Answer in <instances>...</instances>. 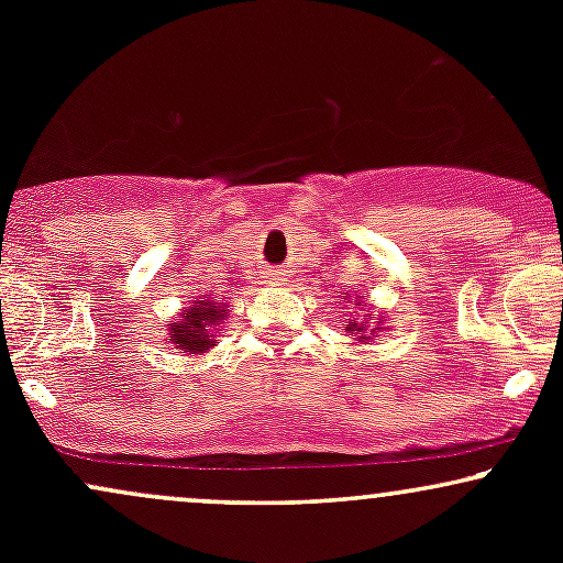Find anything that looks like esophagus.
I'll return each mask as SVG.
<instances>
[{
  "label": "esophagus",
  "mask_w": 563,
  "mask_h": 563,
  "mask_svg": "<svg viewBox=\"0 0 563 563\" xmlns=\"http://www.w3.org/2000/svg\"><path fill=\"white\" fill-rule=\"evenodd\" d=\"M269 280H283V273H280V269H269Z\"/></svg>",
  "instance_id": "esophagus-1"
}]
</instances>
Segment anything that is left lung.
<instances>
[{
  "mask_svg": "<svg viewBox=\"0 0 563 563\" xmlns=\"http://www.w3.org/2000/svg\"><path fill=\"white\" fill-rule=\"evenodd\" d=\"M349 331H360V333H363V325H360V322H354V325H349ZM365 331H367V328H365ZM376 331H378V328H376ZM360 339H367V335H360Z\"/></svg>",
  "mask_w": 563,
  "mask_h": 563,
  "instance_id": "obj_1",
  "label": "left lung"
}]
</instances>
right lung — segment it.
Returning a JSON list of instances; mask_svg holds the SVG:
<instances>
[{
    "label": "right lung",
    "instance_id": "right-lung-1",
    "mask_svg": "<svg viewBox=\"0 0 563 563\" xmlns=\"http://www.w3.org/2000/svg\"><path fill=\"white\" fill-rule=\"evenodd\" d=\"M224 314H228V309H219L211 301H196L190 309H185L183 320L172 322L169 341L190 354L206 352L209 346H214L209 328L219 325V320H224Z\"/></svg>",
    "mask_w": 563,
    "mask_h": 563
}]
</instances>
